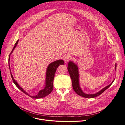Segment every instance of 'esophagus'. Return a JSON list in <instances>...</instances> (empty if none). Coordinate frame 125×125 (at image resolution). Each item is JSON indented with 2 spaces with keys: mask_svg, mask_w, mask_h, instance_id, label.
Instances as JSON below:
<instances>
[{
  "mask_svg": "<svg viewBox=\"0 0 125 125\" xmlns=\"http://www.w3.org/2000/svg\"><path fill=\"white\" fill-rule=\"evenodd\" d=\"M71 59V57L69 55H66L64 57V60L65 62H68V61H69Z\"/></svg>",
  "mask_w": 125,
  "mask_h": 125,
  "instance_id": "1",
  "label": "esophagus"
}]
</instances>
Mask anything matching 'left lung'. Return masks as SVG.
<instances>
[{
	"label": "left lung",
	"mask_w": 125,
	"mask_h": 125,
	"mask_svg": "<svg viewBox=\"0 0 125 125\" xmlns=\"http://www.w3.org/2000/svg\"><path fill=\"white\" fill-rule=\"evenodd\" d=\"M116 64H115V70H116ZM67 69L69 72L70 77L71 79L72 85H73V87L74 91H75V92L77 95L85 98H92L101 95L103 92H104L105 91L111 86V84L113 83L114 81H115L114 80L113 82L111 83L110 84H109L108 86L105 87L104 88L102 89L101 91L99 92H98L94 94H87L83 92L80 87L79 82H78V76H79V75H78V71L77 66L73 62L70 61L68 65Z\"/></svg>",
	"instance_id": "8db88e82"
}]
</instances>
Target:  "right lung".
Masks as SVG:
<instances>
[{
  "mask_svg": "<svg viewBox=\"0 0 125 125\" xmlns=\"http://www.w3.org/2000/svg\"><path fill=\"white\" fill-rule=\"evenodd\" d=\"M18 41L16 42V43L15 44V47L13 48L11 52L9 55V62L10 60V55L11 54V52H12L13 50H14V49L16 47L17 44H18ZM9 67H10V63H9ZM63 64H64V61L63 60H57V61H56L54 62H52L50 64H49V65L48 67V68H47V73H47V74H47V76H46V83H45L46 85H45V87L44 89H43V90H41L40 91H39L38 94H37V95L34 96H32L29 95L20 86H19V85L18 84V83L14 80V77H13L12 75H11V71L10 70V75H11L13 82H14L15 84L18 87V88L19 89V90H20L22 92H23V93H24L26 95H28L29 96H30V97L32 98H35V99H39V98H43V97H44L48 95L49 94H50L52 92V90H53V82H54V76H55L56 69H57V68L58 67L59 65H63Z\"/></svg>",
  "mask_w": 125,
  "mask_h": 125,
  "instance_id": "1",
  "label": "right lung"
}]
</instances>
